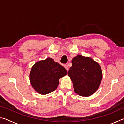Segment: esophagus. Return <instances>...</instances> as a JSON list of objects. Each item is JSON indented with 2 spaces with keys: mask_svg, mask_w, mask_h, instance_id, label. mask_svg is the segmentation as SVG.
<instances>
[{
  "mask_svg": "<svg viewBox=\"0 0 124 124\" xmlns=\"http://www.w3.org/2000/svg\"><path fill=\"white\" fill-rule=\"evenodd\" d=\"M64 68L66 69V70L68 71V66H67V64H65L64 65Z\"/></svg>",
  "mask_w": 124,
  "mask_h": 124,
  "instance_id": "1",
  "label": "esophagus"
}]
</instances>
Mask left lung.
<instances>
[{
    "mask_svg": "<svg viewBox=\"0 0 124 124\" xmlns=\"http://www.w3.org/2000/svg\"><path fill=\"white\" fill-rule=\"evenodd\" d=\"M68 76L72 81L75 93L84 97L92 95L98 90L102 79L101 68L89 57L77 55L72 60Z\"/></svg>",
    "mask_w": 124,
    "mask_h": 124,
    "instance_id": "8db88e82",
    "label": "left lung"
}]
</instances>
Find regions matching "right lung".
<instances>
[{
	"instance_id": "1",
	"label": "right lung",
	"mask_w": 124,
	"mask_h": 124,
	"mask_svg": "<svg viewBox=\"0 0 124 124\" xmlns=\"http://www.w3.org/2000/svg\"><path fill=\"white\" fill-rule=\"evenodd\" d=\"M67 74L63 67L48 57L33 65L29 73V80L35 91L40 95H46L57 89L59 79Z\"/></svg>"
}]
</instances>
